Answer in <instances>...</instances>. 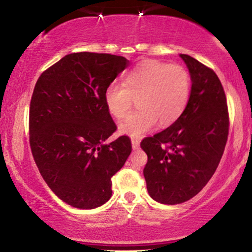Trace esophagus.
I'll return each instance as SVG.
<instances>
[{"label":"esophagus","mask_w":252,"mask_h":252,"mask_svg":"<svg viewBox=\"0 0 252 252\" xmlns=\"http://www.w3.org/2000/svg\"><path fill=\"white\" fill-rule=\"evenodd\" d=\"M132 147H133L134 150L139 149V147H140V141L137 140V139H132Z\"/></svg>","instance_id":"esophagus-1"}]
</instances>
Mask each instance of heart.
Segmentation results:
<instances>
[{
    "mask_svg": "<svg viewBox=\"0 0 252 252\" xmlns=\"http://www.w3.org/2000/svg\"><path fill=\"white\" fill-rule=\"evenodd\" d=\"M191 79L184 66L157 60L141 62L124 75L123 85L104 91V104L116 119L128 116L136 98L139 110L120 126V132L141 137L155 125L168 127L184 113L190 97Z\"/></svg>",
    "mask_w": 252,
    "mask_h": 252,
    "instance_id": "obj_1",
    "label": "heart"
}]
</instances>
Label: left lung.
Instances as JSON below:
<instances>
[{
	"label": "left lung",
	"mask_w": 252,
	"mask_h": 252,
	"mask_svg": "<svg viewBox=\"0 0 252 252\" xmlns=\"http://www.w3.org/2000/svg\"><path fill=\"white\" fill-rule=\"evenodd\" d=\"M180 57L192 82L188 104L173 125L141 141L148 156L143 170L148 192L168 205L187 202L204 188L220 163L229 130L218 75L189 55Z\"/></svg>",
	"instance_id": "obj_1"
}]
</instances>
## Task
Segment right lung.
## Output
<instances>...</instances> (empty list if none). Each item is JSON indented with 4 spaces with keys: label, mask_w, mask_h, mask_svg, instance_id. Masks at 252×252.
<instances>
[{
    "label": "right lung",
    "mask_w": 252,
    "mask_h": 252,
    "mask_svg": "<svg viewBox=\"0 0 252 252\" xmlns=\"http://www.w3.org/2000/svg\"><path fill=\"white\" fill-rule=\"evenodd\" d=\"M127 63L110 54H70L43 71L34 87L29 120L34 161L51 190L73 208L108 202L111 178L132 153L127 135L103 144L117 129L104 91Z\"/></svg>",
    "instance_id": "1"
}]
</instances>
